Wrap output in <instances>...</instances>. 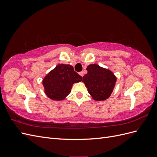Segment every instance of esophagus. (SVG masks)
Masks as SVG:
<instances>
[{
    "mask_svg": "<svg viewBox=\"0 0 157 157\" xmlns=\"http://www.w3.org/2000/svg\"><path fill=\"white\" fill-rule=\"evenodd\" d=\"M79 75L81 76V77H83L84 76V73H83V71H81V72H80L79 73Z\"/></svg>",
    "mask_w": 157,
    "mask_h": 157,
    "instance_id": "obj_1",
    "label": "esophagus"
}]
</instances>
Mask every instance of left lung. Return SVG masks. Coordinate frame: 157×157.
Masks as SVG:
<instances>
[{
    "label": "left lung",
    "instance_id": "1",
    "mask_svg": "<svg viewBox=\"0 0 157 157\" xmlns=\"http://www.w3.org/2000/svg\"><path fill=\"white\" fill-rule=\"evenodd\" d=\"M86 70L88 73L82 77V82L88 93L96 101H103L109 98L117 81L115 75L110 70L97 64L89 65Z\"/></svg>",
    "mask_w": 157,
    "mask_h": 157
}]
</instances>
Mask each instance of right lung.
Masks as SVG:
<instances>
[{
  "mask_svg": "<svg viewBox=\"0 0 157 157\" xmlns=\"http://www.w3.org/2000/svg\"><path fill=\"white\" fill-rule=\"evenodd\" d=\"M82 79L70 65L58 64L42 80L46 95L51 99L60 101L71 92L74 83Z\"/></svg>",
  "mask_w": 157,
  "mask_h": 157,
  "instance_id": "right-lung-1",
  "label": "right lung"
}]
</instances>
